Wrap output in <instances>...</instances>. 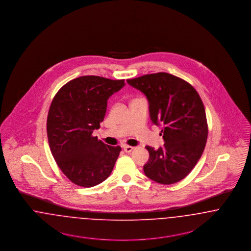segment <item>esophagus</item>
<instances>
[{
	"instance_id": "1",
	"label": "esophagus",
	"mask_w": 251,
	"mask_h": 251,
	"mask_svg": "<svg viewBox=\"0 0 251 251\" xmlns=\"http://www.w3.org/2000/svg\"><path fill=\"white\" fill-rule=\"evenodd\" d=\"M133 149H134V147H132V146H128V145L124 146V151H125L126 153H130V152H132Z\"/></svg>"
}]
</instances>
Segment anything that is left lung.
<instances>
[{
  "label": "left lung",
  "instance_id": "8db88e82",
  "mask_svg": "<svg viewBox=\"0 0 251 251\" xmlns=\"http://www.w3.org/2000/svg\"><path fill=\"white\" fill-rule=\"evenodd\" d=\"M126 81L145 95L151 120L162 127L163 147L146 146L149 160L144 174L162 185L181 181L201 158L207 140L206 114L199 94L184 79L165 72Z\"/></svg>",
  "mask_w": 251,
  "mask_h": 251
}]
</instances>
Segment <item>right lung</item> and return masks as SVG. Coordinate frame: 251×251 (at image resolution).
<instances>
[{
    "mask_svg": "<svg viewBox=\"0 0 251 251\" xmlns=\"http://www.w3.org/2000/svg\"><path fill=\"white\" fill-rule=\"evenodd\" d=\"M125 85L124 79L82 76L55 95L47 120L49 144L56 163L75 185L95 186L113 170L120 146L98 141L93 131L104 120L109 97Z\"/></svg>",
    "mask_w": 251,
    "mask_h": 251,
    "instance_id": "1",
    "label": "right lung"
}]
</instances>
